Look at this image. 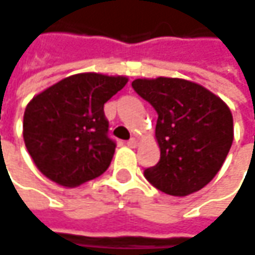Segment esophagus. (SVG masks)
I'll return each instance as SVG.
<instances>
[{
	"mask_svg": "<svg viewBox=\"0 0 255 255\" xmlns=\"http://www.w3.org/2000/svg\"><path fill=\"white\" fill-rule=\"evenodd\" d=\"M128 146H129V147H136V146H137V139L132 137L130 140H128Z\"/></svg>",
	"mask_w": 255,
	"mask_h": 255,
	"instance_id": "1",
	"label": "esophagus"
}]
</instances>
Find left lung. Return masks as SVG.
<instances>
[{
    "mask_svg": "<svg viewBox=\"0 0 255 255\" xmlns=\"http://www.w3.org/2000/svg\"><path fill=\"white\" fill-rule=\"evenodd\" d=\"M132 87L158 113L155 137L160 159L145 169V178L173 197H186L210 184L234 139L227 103L185 79H136Z\"/></svg>",
    "mask_w": 255,
    "mask_h": 255,
    "instance_id": "obj_1",
    "label": "left lung"
}]
</instances>
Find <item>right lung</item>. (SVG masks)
Wrapping results in <instances>:
<instances>
[{
  "label": "right lung",
  "mask_w": 255,
  "mask_h": 255,
  "mask_svg": "<svg viewBox=\"0 0 255 255\" xmlns=\"http://www.w3.org/2000/svg\"><path fill=\"white\" fill-rule=\"evenodd\" d=\"M128 80L79 73L32 97L24 112L22 136L38 171L56 184L74 188L108 169L116 143L108 136L103 106Z\"/></svg>",
  "instance_id": "right-lung-1"
}]
</instances>
